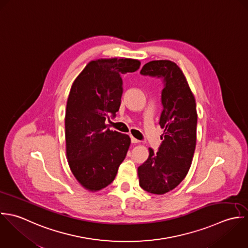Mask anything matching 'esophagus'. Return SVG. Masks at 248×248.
<instances>
[{
    "label": "esophagus",
    "mask_w": 248,
    "mask_h": 248,
    "mask_svg": "<svg viewBox=\"0 0 248 248\" xmlns=\"http://www.w3.org/2000/svg\"><path fill=\"white\" fill-rule=\"evenodd\" d=\"M131 142H132L133 144H137V143H139V140H137L136 138H134L133 136H131Z\"/></svg>",
    "instance_id": "34e87169"
}]
</instances>
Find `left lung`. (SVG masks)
I'll list each match as a JSON object with an SVG mask.
<instances>
[{
  "mask_svg": "<svg viewBox=\"0 0 248 248\" xmlns=\"http://www.w3.org/2000/svg\"><path fill=\"white\" fill-rule=\"evenodd\" d=\"M163 79V111L159 124L164 129L159 150L149 148V158L138 168L139 184L154 195H164L186 177L197 144L198 113L194 94L181 69L170 60H153L140 72Z\"/></svg>",
  "mask_w": 248,
  "mask_h": 248,
  "instance_id": "left-lung-1",
  "label": "left lung"
}]
</instances>
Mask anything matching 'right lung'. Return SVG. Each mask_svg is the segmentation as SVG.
Returning <instances> with one entry per match:
<instances>
[{"label": "right lung", "instance_id": "obj_1", "mask_svg": "<svg viewBox=\"0 0 248 248\" xmlns=\"http://www.w3.org/2000/svg\"><path fill=\"white\" fill-rule=\"evenodd\" d=\"M140 65L132 58L92 60L71 87L65 114L66 155L74 176L87 191L111 184L126 156L129 136L110 130L105 122L119 111L122 74L133 73Z\"/></svg>", "mask_w": 248, "mask_h": 248}]
</instances>
